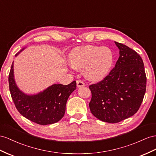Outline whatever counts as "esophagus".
Instances as JSON below:
<instances>
[{"instance_id":"1","label":"esophagus","mask_w":156,"mask_h":156,"mask_svg":"<svg viewBox=\"0 0 156 156\" xmlns=\"http://www.w3.org/2000/svg\"><path fill=\"white\" fill-rule=\"evenodd\" d=\"M76 83H77V87H81L82 86H85V83H83L82 80H77Z\"/></svg>"}]
</instances>
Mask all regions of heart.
<instances>
[{
  "label": "heart",
  "instance_id": "heart-1",
  "mask_svg": "<svg viewBox=\"0 0 156 156\" xmlns=\"http://www.w3.org/2000/svg\"><path fill=\"white\" fill-rule=\"evenodd\" d=\"M71 66L83 70L86 78L99 81L108 74L113 65V55L109 48L86 45L75 48L69 55Z\"/></svg>",
  "mask_w": 156,
  "mask_h": 156
}]
</instances>
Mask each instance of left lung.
I'll use <instances>...</instances> for the list:
<instances>
[{
    "mask_svg": "<svg viewBox=\"0 0 156 156\" xmlns=\"http://www.w3.org/2000/svg\"><path fill=\"white\" fill-rule=\"evenodd\" d=\"M119 57L109 75L89 86L91 113L101 121L117 123L134 115L146 92V76L142 58L136 52L115 41Z\"/></svg>",
    "mask_w": 156,
    "mask_h": 156,
    "instance_id": "left-lung-1",
    "label": "left lung"
}]
</instances>
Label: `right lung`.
I'll use <instances>...</instances> for the list:
<instances>
[{
    "label": "right lung",
    "instance_id": "add662e5",
    "mask_svg": "<svg viewBox=\"0 0 156 156\" xmlns=\"http://www.w3.org/2000/svg\"><path fill=\"white\" fill-rule=\"evenodd\" d=\"M24 49L16 54V57ZM9 82L12 98L19 113L30 121L41 125L55 123L64 117L68 99L76 89V82L73 81L69 85L53 84L37 94H26L16 83L14 62Z\"/></svg>",
    "mask_w": 156,
    "mask_h": 156
}]
</instances>
